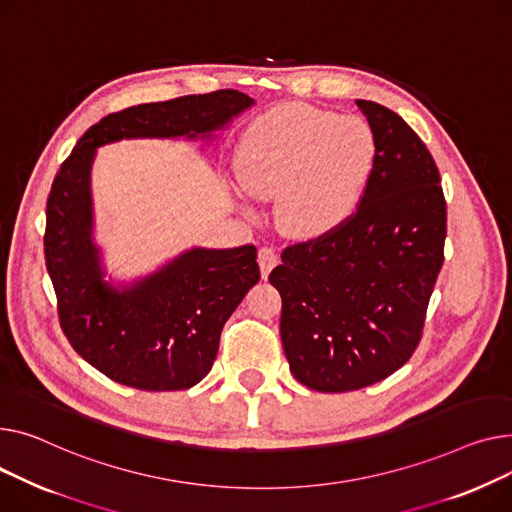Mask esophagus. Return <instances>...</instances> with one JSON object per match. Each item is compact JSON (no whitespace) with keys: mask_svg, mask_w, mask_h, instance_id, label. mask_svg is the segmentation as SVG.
<instances>
[{"mask_svg":"<svg viewBox=\"0 0 512 512\" xmlns=\"http://www.w3.org/2000/svg\"><path fill=\"white\" fill-rule=\"evenodd\" d=\"M277 262H279V254H277V250H275V248L262 246V248L258 250V266H260V275H262V279H266V277H268V273L277 266Z\"/></svg>","mask_w":512,"mask_h":512,"instance_id":"1","label":"esophagus"}]
</instances>
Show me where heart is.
Instances as JSON below:
<instances>
[{
    "label": "heart",
    "instance_id": "b5f03b06",
    "mask_svg": "<svg viewBox=\"0 0 512 512\" xmlns=\"http://www.w3.org/2000/svg\"><path fill=\"white\" fill-rule=\"evenodd\" d=\"M374 157V134L362 119L289 103L250 126L239 144L237 177L260 200L282 194L277 217L287 233L320 235L357 208Z\"/></svg>",
    "mask_w": 512,
    "mask_h": 512
}]
</instances>
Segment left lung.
<instances>
[{"label": "left lung", "instance_id": "8db88e82", "mask_svg": "<svg viewBox=\"0 0 512 512\" xmlns=\"http://www.w3.org/2000/svg\"><path fill=\"white\" fill-rule=\"evenodd\" d=\"M355 105L376 142L362 200L341 225L287 246L268 275L283 299L289 370L320 393L376 384L409 362L444 262L446 200L434 157L395 111Z\"/></svg>", "mask_w": 512, "mask_h": 512}]
</instances>
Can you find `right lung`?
Here are the masks:
<instances>
[{
	"label": "right lung",
	"instance_id": "obj_1",
	"mask_svg": "<svg viewBox=\"0 0 512 512\" xmlns=\"http://www.w3.org/2000/svg\"><path fill=\"white\" fill-rule=\"evenodd\" d=\"M254 101L215 90L109 113L62 163L47 196L45 266L57 318L74 351L107 378L140 390H184L213 368L221 330L260 281L256 248L190 250L126 291L101 281L90 244L88 171L95 148L136 136H190L221 128Z\"/></svg>",
	"mask_w": 512,
	"mask_h": 512
}]
</instances>
